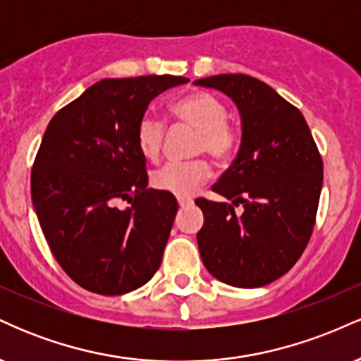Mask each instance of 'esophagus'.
<instances>
[{
    "label": "esophagus",
    "mask_w": 361,
    "mask_h": 361,
    "mask_svg": "<svg viewBox=\"0 0 361 361\" xmlns=\"http://www.w3.org/2000/svg\"><path fill=\"white\" fill-rule=\"evenodd\" d=\"M178 205H180L181 209H185V207L192 205V200H186V198H178Z\"/></svg>",
    "instance_id": "obj_1"
}]
</instances>
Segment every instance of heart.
I'll return each instance as SVG.
<instances>
[{
	"label": "heart",
	"mask_w": 361,
	"mask_h": 361,
	"mask_svg": "<svg viewBox=\"0 0 361 361\" xmlns=\"http://www.w3.org/2000/svg\"><path fill=\"white\" fill-rule=\"evenodd\" d=\"M171 114L183 127L193 128L198 134L195 140V154H207L214 161H227L234 154L239 144V132L227 120V109L221 98L207 91L188 94L171 105ZM166 123L152 114L139 120L137 146L142 156L156 161L163 149ZM210 175L209 164L204 161L192 163H169L152 175L154 188L175 195L178 198H190Z\"/></svg>",
	"instance_id": "1"
}]
</instances>
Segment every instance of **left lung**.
Returning <instances> with one entry per match:
<instances>
[{
    "instance_id": "obj_1",
    "label": "left lung",
    "mask_w": 361,
    "mask_h": 361,
    "mask_svg": "<svg viewBox=\"0 0 361 361\" xmlns=\"http://www.w3.org/2000/svg\"><path fill=\"white\" fill-rule=\"evenodd\" d=\"M193 85L222 91L241 117V146L212 186L229 200L195 204L204 212L197 241L212 276L258 288L283 276L307 246L322 188V159L299 109L267 82L217 74ZM243 205L235 216L233 207Z\"/></svg>"
}]
</instances>
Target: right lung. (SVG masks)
Listing matches in <instances>:
<instances>
[{"label": "right lung", "mask_w": 361, "mask_h": 361, "mask_svg": "<svg viewBox=\"0 0 361 361\" xmlns=\"http://www.w3.org/2000/svg\"><path fill=\"white\" fill-rule=\"evenodd\" d=\"M188 81L169 74L102 80L49 122L32 169V202L57 263L90 292L128 293L159 268L178 202L147 188L137 126L157 94Z\"/></svg>", "instance_id": "right-lung-1"}]
</instances>
